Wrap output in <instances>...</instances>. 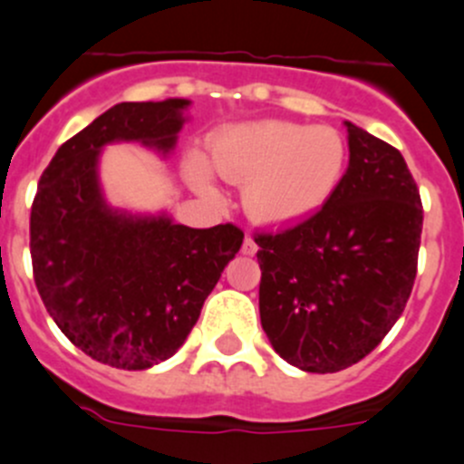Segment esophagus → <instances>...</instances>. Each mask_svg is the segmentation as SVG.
Masks as SVG:
<instances>
[{"label": "esophagus", "mask_w": 464, "mask_h": 464, "mask_svg": "<svg viewBox=\"0 0 464 464\" xmlns=\"http://www.w3.org/2000/svg\"><path fill=\"white\" fill-rule=\"evenodd\" d=\"M243 255H255L256 252V243H255V238L250 237V234H246V238H243Z\"/></svg>", "instance_id": "esophagus-1"}]
</instances>
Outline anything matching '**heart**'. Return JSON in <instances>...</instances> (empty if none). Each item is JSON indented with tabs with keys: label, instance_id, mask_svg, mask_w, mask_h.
<instances>
[{
	"label": "heart",
	"instance_id": "1",
	"mask_svg": "<svg viewBox=\"0 0 464 464\" xmlns=\"http://www.w3.org/2000/svg\"><path fill=\"white\" fill-rule=\"evenodd\" d=\"M347 146L332 126H304L282 119L237 123L209 140V164L234 185H246L243 205L255 221L293 226L314 217L338 189ZM191 155V185L212 194V171Z\"/></svg>",
	"mask_w": 464,
	"mask_h": 464
}]
</instances>
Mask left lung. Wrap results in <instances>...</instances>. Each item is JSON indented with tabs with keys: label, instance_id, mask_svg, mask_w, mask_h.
I'll return each mask as SVG.
<instances>
[{
	"label": "left lung",
	"instance_id": "left-lung-1",
	"mask_svg": "<svg viewBox=\"0 0 464 464\" xmlns=\"http://www.w3.org/2000/svg\"><path fill=\"white\" fill-rule=\"evenodd\" d=\"M350 164L320 212L256 234L259 315L273 350L304 372L370 354L403 314L417 275L420 191L401 153L345 121Z\"/></svg>",
	"mask_w": 464,
	"mask_h": 464
}]
</instances>
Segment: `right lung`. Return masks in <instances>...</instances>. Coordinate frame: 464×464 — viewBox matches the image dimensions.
<instances>
[{"instance_id": "1", "label": "right lung", "mask_w": 464, "mask_h": 464, "mask_svg": "<svg viewBox=\"0 0 464 464\" xmlns=\"http://www.w3.org/2000/svg\"><path fill=\"white\" fill-rule=\"evenodd\" d=\"M187 108V99L110 108L56 150L31 208L34 279L49 315L78 350L119 370L180 350L243 243L232 223L196 230L105 203L103 146L140 141L169 155Z\"/></svg>"}]
</instances>
